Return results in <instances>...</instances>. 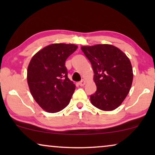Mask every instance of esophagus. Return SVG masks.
Wrapping results in <instances>:
<instances>
[{
  "instance_id": "obj_1",
  "label": "esophagus",
  "mask_w": 155,
  "mask_h": 155,
  "mask_svg": "<svg viewBox=\"0 0 155 155\" xmlns=\"http://www.w3.org/2000/svg\"><path fill=\"white\" fill-rule=\"evenodd\" d=\"M85 83H86V81L84 80H81V81H80V82H79V85L80 86H81V87H82V86H84V84H85Z\"/></svg>"
}]
</instances>
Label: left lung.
<instances>
[{"label":"left lung","mask_w":155,"mask_h":155,"mask_svg":"<svg viewBox=\"0 0 155 155\" xmlns=\"http://www.w3.org/2000/svg\"><path fill=\"white\" fill-rule=\"evenodd\" d=\"M81 50L92 64L97 91L91 103L102 111H113L130 92L133 73L128 56L111 44L83 46Z\"/></svg>","instance_id":"obj_1"}]
</instances>
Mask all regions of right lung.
<instances>
[{
	"instance_id": "right-lung-1",
	"label": "right lung",
	"mask_w": 155,
	"mask_h": 155,
	"mask_svg": "<svg viewBox=\"0 0 155 155\" xmlns=\"http://www.w3.org/2000/svg\"><path fill=\"white\" fill-rule=\"evenodd\" d=\"M78 48L75 44H53L34 55L27 68V83L39 107L56 113L68 105L75 84L68 78L66 59Z\"/></svg>"
}]
</instances>
